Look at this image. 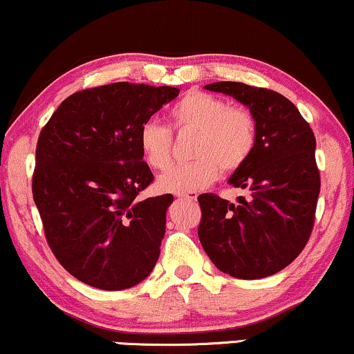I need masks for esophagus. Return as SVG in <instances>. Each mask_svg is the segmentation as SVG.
<instances>
[{"mask_svg": "<svg viewBox=\"0 0 354 354\" xmlns=\"http://www.w3.org/2000/svg\"><path fill=\"white\" fill-rule=\"evenodd\" d=\"M178 198H184V200H190V202H195L198 195L195 192H182V194H177Z\"/></svg>", "mask_w": 354, "mask_h": 354, "instance_id": "34e87169", "label": "esophagus"}]
</instances>
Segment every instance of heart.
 <instances>
[{"mask_svg":"<svg viewBox=\"0 0 354 354\" xmlns=\"http://www.w3.org/2000/svg\"><path fill=\"white\" fill-rule=\"evenodd\" d=\"M170 123L177 133H195L192 162L180 164L160 176V190L170 194L194 192L216 180L220 167L233 172L250 159L256 144V121L244 108L226 100L190 91L170 108ZM141 154L149 167L165 170L172 162V134L157 121H146L138 134Z\"/></svg>","mask_w":354,"mask_h":354,"instance_id":"1","label":"heart"}]
</instances>
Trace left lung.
Listing matches in <instances>:
<instances>
[{
	"mask_svg": "<svg viewBox=\"0 0 354 354\" xmlns=\"http://www.w3.org/2000/svg\"><path fill=\"white\" fill-rule=\"evenodd\" d=\"M205 88L250 108L256 144L250 159L230 177L248 189L238 203L215 194L198 197V238L221 272L263 279L287 268L310 238L320 194L315 136L295 104L274 90L241 82H215Z\"/></svg>",
	"mask_w": 354,
	"mask_h": 354,
	"instance_id": "1",
	"label": "left lung"
}]
</instances>
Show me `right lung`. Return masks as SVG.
Segmentation results:
<instances>
[{"mask_svg":"<svg viewBox=\"0 0 354 354\" xmlns=\"http://www.w3.org/2000/svg\"><path fill=\"white\" fill-rule=\"evenodd\" d=\"M177 95L128 82L82 90L42 128L32 197L52 252L78 281L123 290L154 269L174 197L138 198L154 180L138 134Z\"/></svg>","mask_w":354,"mask_h":354,"instance_id":"1","label":"right lung"}]
</instances>
